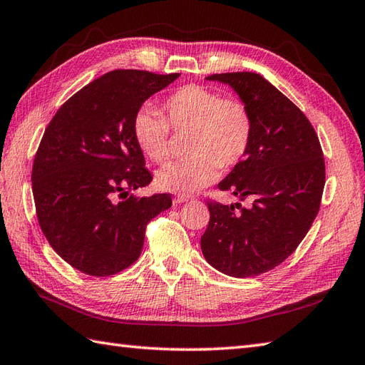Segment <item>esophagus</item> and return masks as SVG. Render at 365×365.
I'll list each match as a JSON object with an SVG mask.
<instances>
[{"instance_id": "1", "label": "esophagus", "mask_w": 365, "mask_h": 365, "mask_svg": "<svg viewBox=\"0 0 365 365\" xmlns=\"http://www.w3.org/2000/svg\"><path fill=\"white\" fill-rule=\"evenodd\" d=\"M188 201H190V196H185V195H177L174 197L175 204H183V202H188Z\"/></svg>"}]
</instances>
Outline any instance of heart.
<instances>
[{"label":"heart","instance_id":"heart-1","mask_svg":"<svg viewBox=\"0 0 365 365\" xmlns=\"http://www.w3.org/2000/svg\"><path fill=\"white\" fill-rule=\"evenodd\" d=\"M163 110L166 117L152 104L139 107L133 118V134L150 160L163 163L169 156L168 125L177 133H188L190 155L166 164L156 174L164 190L192 192L205 187L215 180L220 168L230 169L240 163L252 144V113L244 103L225 99L218 91L185 85L164 101Z\"/></svg>","mask_w":365,"mask_h":365}]
</instances>
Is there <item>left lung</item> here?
Masks as SVG:
<instances>
[{
	"mask_svg": "<svg viewBox=\"0 0 365 365\" xmlns=\"http://www.w3.org/2000/svg\"><path fill=\"white\" fill-rule=\"evenodd\" d=\"M230 85L253 118L247 155L218 183L240 204L209 202L205 261L235 278L256 277L294 252L317 218L326 182L318 135L296 104L256 73L205 77ZM240 212H235V209Z\"/></svg>",
	"mask_w": 365,
	"mask_h": 365,
	"instance_id": "1",
	"label": "left lung"
}]
</instances>
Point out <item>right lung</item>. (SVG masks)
Listing matches in <instances>:
<instances>
[{
    "label": "right lung",
    "mask_w": 365,
    "mask_h": 365,
    "mask_svg": "<svg viewBox=\"0 0 365 365\" xmlns=\"http://www.w3.org/2000/svg\"><path fill=\"white\" fill-rule=\"evenodd\" d=\"M178 76L107 73L71 96L42 135L31 174L39 226L55 252L83 274L109 277L131 266L148 221L173 205L166 192H131L152 182L133 118Z\"/></svg>",
    "instance_id": "1"
}]
</instances>
